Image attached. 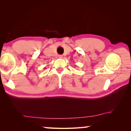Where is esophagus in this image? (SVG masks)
I'll return each mask as SVG.
<instances>
[{
    "label": "esophagus",
    "mask_w": 131,
    "mask_h": 131,
    "mask_svg": "<svg viewBox=\"0 0 131 131\" xmlns=\"http://www.w3.org/2000/svg\"><path fill=\"white\" fill-rule=\"evenodd\" d=\"M58 57L59 58H62L63 56H62V55H58Z\"/></svg>",
    "instance_id": "obj_1"
}]
</instances>
